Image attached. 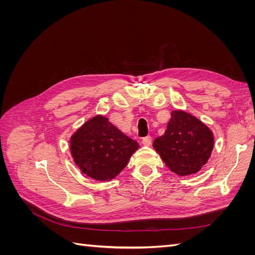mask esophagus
Segmentation results:
<instances>
[{"label":"esophagus","instance_id":"1","mask_svg":"<svg viewBox=\"0 0 255 255\" xmlns=\"http://www.w3.org/2000/svg\"><path fill=\"white\" fill-rule=\"evenodd\" d=\"M152 142V137L151 136H145L142 138V144L143 145H150Z\"/></svg>","mask_w":255,"mask_h":255}]
</instances>
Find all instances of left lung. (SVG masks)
<instances>
[{"label":"left lung","mask_w":255,"mask_h":255,"mask_svg":"<svg viewBox=\"0 0 255 255\" xmlns=\"http://www.w3.org/2000/svg\"><path fill=\"white\" fill-rule=\"evenodd\" d=\"M154 148L170 170L179 175L198 172L213 151V134L206 126L189 114L171 113L164 135L153 142Z\"/></svg>","instance_id":"1"}]
</instances>
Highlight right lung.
<instances>
[{
	"mask_svg": "<svg viewBox=\"0 0 255 255\" xmlns=\"http://www.w3.org/2000/svg\"><path fill=\"white\" fill-rule=\"evenodd\" d=\"M71 153L81 171L92 179L109 181L128 165L137 141L101 116L90 119L71 138Z\"/></svg>",
	"mask_w": 255,
	"mask_h": 255,
	"instance_id": "add662e5",
	"label": "right lung"
}]
</instances>
